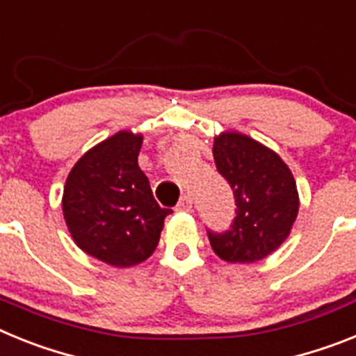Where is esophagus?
I'll use <instances>...</instances> for the list:
<instances>
[{"label": "esophagus", "instance_id": "esophagus-1", "mask_svg": "<svg viewBox=\"0 0 356 356\" xmlns=\"http://www.w3.org/2000/svg\"><path fill=\"white\" fill-rule=\"evenodd\" d=\"M191 206H193V200H191V197L188 195V193H184V195L181 197V200H179L177 209L179 211H190Z\"/></svg>", "mask_w": 356, "mask_h": 356}]
</instances>
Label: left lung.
<instances>
[{
	"instance_id": "1",
	"label": "left lung",
	"mask_w": 356,
	"mask_h": 356,
	"mask_svg": "<svg viewBox=\"0 0 356 356\" xmlns=\"http://www.w3.org/2000/svg\"><path fill=\"white\" fill-rule=\"evenodd\" d=\"M218 174L233 190L229 229L208 231L216 256L229 264H254L276 251L298 216L299 197L289 166L270 148L238 132L213 143Z\"/></svg>"
}]
</instances>
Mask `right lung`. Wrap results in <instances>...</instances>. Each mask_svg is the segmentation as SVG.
Returning <instances> with one entry per match:
<instances>
[{
  "label": "right lung",
  "instance_id": "add662e5",
  "mask_svg": "<svg viewBox=\"0 0 356 356\" xmlns=\"http://www.w3.org/2000/svg\"><path fill=\"white\" fill-rule=\"evenodd\" d=\"M141 136L118 132L76 161L63 209L76 245L113 267H132L156 251L166 215L138 166Z\"/></svg>",
  "mask_w": 356,
  "mask_h": 356
}]
</instances>
